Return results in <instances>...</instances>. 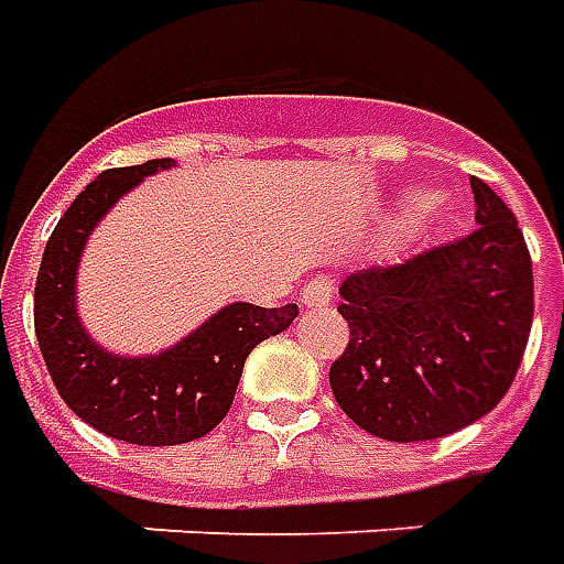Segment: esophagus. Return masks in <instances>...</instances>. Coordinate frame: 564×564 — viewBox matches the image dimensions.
Returning a JSON list of instances; mask_svg holds the SVG:
<instances>
[{
	"label": "esophagus",
	"instance_id": "esophagus-1",
	"mask_svg": "<svg viewBox=\"0 0 564 564\" xmlns=\"http://www.w3.org/2000/svg\"><path fill=\"white\" fill-rule=\"evenodd\" d=\"M330 301H334V279H330V275H315V279H310V282L303 285V306L322 310V306H327Z\"/></svg>",
	"mask_w": 564,
	"mask_h": 564
}]
</instances>
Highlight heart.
Instances as JSON below:
<instances>
[{"label":"heart","mask_w":564,"mask_h":564,"mask_svg":"<svg viewBox=\"0 0 564 564\" xmlns=\"http://www.w3.org/2000/svg\"><path fill=\"white\" fill-rule=\"evenodd\" d=\"M429 212H434V203H431V199L429 203H422V215H429Z\"/></svg>","instance_id":"obj_1"}]
</instances>
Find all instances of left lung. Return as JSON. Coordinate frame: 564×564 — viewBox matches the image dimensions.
Returning <instances> with one entry per match:
<instances>
[{
  "label": "left lung",
  "mask_w": 564,
  "mask_h": 564,
  "mask_svg": "<svg viewBox=\"0 0 564 564\" xmlns=\"http://www.w3.org/2000/svg\"><path fill=\"white\" fill-rule=\"evenodd\" d=\"M477 227L339 285L349 346L330 365L339 410L394 443L486 416L517 377L534 315L529 246L492 187L470 178Z\"/></svg>",
  "instance_id": "left-lung-1"
}]
</instances>
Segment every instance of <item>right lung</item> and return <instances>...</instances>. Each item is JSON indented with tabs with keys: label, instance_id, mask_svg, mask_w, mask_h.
Masks as SVG:
<instances>
[{
	"label": "right lung",
	"instance_id": "1",
	"mask_svg": "<svg viewBox=\"0 0 564 564\" xmlns=\"http://www.w3.org/2000/svg\"><path fill=\"white\" fill-rule=\"evenodd\" d=\"M173 163L161 158L99 173L57 221L35 279V337L59 398L87 425L135 446H175L209 434L234 403L251 349L297 315V303L279 310L230 303L173 349L148 358L111 355L90 339L75 310L84 242L118 197Z\"/></svg>",
	"mask_w": 564,
	"mask_h": 564
}]
</instances>
